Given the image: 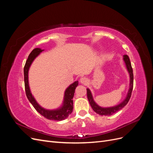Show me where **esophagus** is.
I'll return each mask as SVG.
<instances>
[{"label":"esophagus","instance_id":"34e87169","mask_svg":"<svg viewBox=\"0 0 153 153\" xmlns=\"http://www.w3.org/2000/svg\"><path fill=\"white\" fill-rule=\"evenodd\" d=\"M80 82L81 84L86 85L88 82H89V80L87 79L86 77H82L80 80Z\"/></svg>","mask_w":153,"mask_h":153}]
</instances>
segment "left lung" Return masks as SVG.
I'll list each match as a JSON object with an SVG mask.
<instances>
[{"instance_id":"left-lung-1","label":"left lung","mask_w":153,"mask_h":153,"mask_svg":"<svg viewBox=\"0 0 153 153\" xmlns=\"http://www.w3.org/2000/svg\"><path fill=\"white\" fill-rule=\"evenodd\" d=\"M123 60L126 64V66L127 68V70L129 74V78H130V82H129V89L128 91V92L127 94V96L126 98L124 100L121 102L120 104L115 105L114 106H111V107H106L103 108L101 107L98 105L96 103L95 101L92 98V96L91 94V92L89 89H87V98L88 100L89 101V103L91 106L92 108L93 109L94 112L97 114H98L100 115H111L115 112H117V111L122 109L123 107L127 105L128 101L131 98V92L133 90V69L131 67V64L130 60H129V57L127 55H123Z\"/></svg>"}]
</instances>
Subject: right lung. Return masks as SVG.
Instances as JSON below:
<instances>
[{
	"label": "right lung",
	"mask_w": 153,
	"mask_h": 153,
	"mask_svg": "<svg viewBox=\"0 0 153 153\" xmlns=\"http://www.w3.org/2000/svg\"><path fill=\"white\" fill-rule=\"evenodd\" d=\"M43 50L36 48L34 49L29 54L28 59L26 61L24 72V82H25V89L26 96L28 98L30 103L33 105L34 108L43 117L50 120H54V121H62L66 119L69 114H71L73 109V98L76 87L78 85V81H75L72 84L69 85L65 91L64 96V101L61 107L55 110H47L45 109L37 103L34 96H32L30 87L29 85V69L32 62L36 59L39 54L42 52Z\"/></svg>",
	"instance_id": "1"
}]
</instances>
